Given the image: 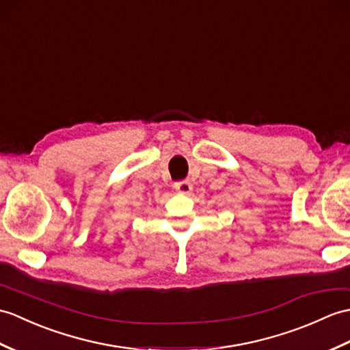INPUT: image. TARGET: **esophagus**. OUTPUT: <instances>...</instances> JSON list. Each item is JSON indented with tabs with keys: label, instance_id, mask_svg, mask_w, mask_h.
Segmentation results:
<instances>
[{
	"label": "esophagus",
	"instance_id": "34e87169",
	"mask_svg": "<svg viewBox=\"0 0 350 350\" xmlns=\"http://www.w3.org/2000/svg\"><path fill=\"white\" fill-rule=\"evenodd\" d=\"M174 188L180 193H189L192 191V185L189 180H180L174 183Z\"/></svg>",
	"mask_w": 350,
	"mask_h": 350
}]
</instances>
